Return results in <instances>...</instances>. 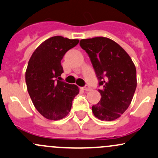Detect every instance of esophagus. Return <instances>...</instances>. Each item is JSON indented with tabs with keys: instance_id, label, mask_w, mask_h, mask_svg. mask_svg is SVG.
<instances>
[{
	"instance_id": "obj_1",
	"label": "esophagus",
	"mask_w": 158,
	"mask_h": 158,
	"mask_svg": "<svg viewBox=\"0 0 158 158\" xmlns=\"http://www.w3.org/2000/svg\"><path fill=\"white\" fill-rule=\"evenodd\" d=\"M83 89L85 91H91L92 90V88H91L89 85H86L85 86H84L83 87Z\"/></svg>"
}]
</instances>
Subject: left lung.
Returning <instances> with one entry per match:
<instances>
[{
	"instance_id": "1",
	"label": "left lung",
	"mask_w": 158,
	"mask_h": 158,
	"mask_svg": "<svg viewBox=\"0 0 158 158\" xmlns=\"http://www.w3.org/2000/svg\"><path fill=\"white\" fill-rule=\"evenodd\" d=\"M98 79L100 101L92 106L94 117L101 120L119 118L129 107L135 93L136 69L125 50L113 40L104 37L82 39Z\"/></svg>"
}]
</instances>
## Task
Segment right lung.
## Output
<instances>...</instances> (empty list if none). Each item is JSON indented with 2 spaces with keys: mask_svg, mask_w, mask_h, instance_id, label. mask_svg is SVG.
Returning a JSON list of instances; mask_svg holds the SVG:
<instances>
[{
  "mask_svg": "<svg viewBox=\"0 0 158 158\" xmlns=\"http://www.w3.org/2000/svg\"><path fill=\"white\" fill-rule=\"evenodd\" d=\"M79 40L54 36L35 49L26 71L27 90L35 107L45 118L58 120L70 111L79 90L76 85L60 81L64 73L61 60Z\"/></svg>",
  "mask_w": 158,
  "mask_h": 158,
  "instance_id": "add662e5",
  "label": "right lung"
}]
</instances>
